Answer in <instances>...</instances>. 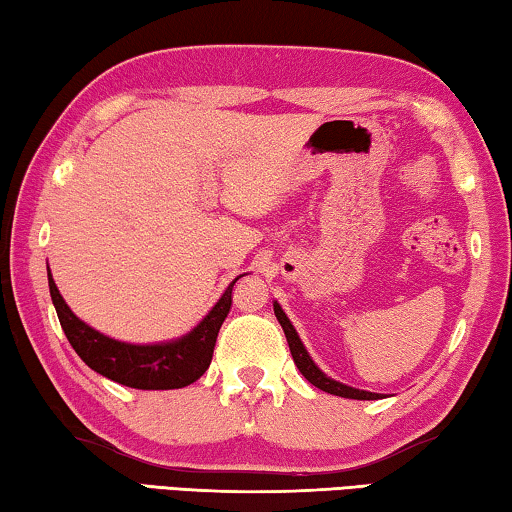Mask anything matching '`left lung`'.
Wrapping results in <instances>:
<instances>
[{
	"instance_id": "obj_1",
	"label": "left lung",
	"mask_w": 512,
	"mask_h": 512,
	"mask_svg": "<svg viewBox=\"0 0 512 512\" xmlns=\"http://www.w3.org/2000/svg\"><path fill=\"white\" fill-rule=\"evenodd\" d=\"M273 312L278 316L282 330H285V337H287V344H289V351H291V358H294L298 371L303 373V376L310 380L314 387L323 389V392L328 394H335V396H344V399H358V401H376L380 399V394H373V392H364V389H355V387H348L344 383H337V380L328 378L326 373H323L319 367H316L314 360L310 358V353H307V348L300 342L296 328L291 326V321L287 319V314L282 312V307L278 303H273Z\"/></svg>"
}]
</instances>
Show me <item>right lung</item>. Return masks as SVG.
<instances>
[{"label":"right lung","mask_w":512,"mask_h":512,"mask_svg":"<svg viewBox=\"0 0 512 512\" xmlns=\"http://www.w3.org/2000/svg\"><path fill=\"white\" fill-rule=\"evenodd\" d=\"M239 278L241 275L230 282L212 312L184 337L161 344H127L102 335L72 314L54 285L52 273H47L52 303L70 346L100 376L134 389H180L196 383L212 362L218 330L230 312L232 287Z\"/></svg>","instance_id":"obj_1"}]
</instances>
